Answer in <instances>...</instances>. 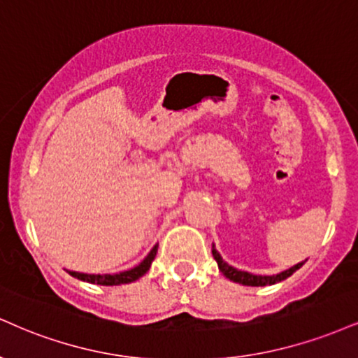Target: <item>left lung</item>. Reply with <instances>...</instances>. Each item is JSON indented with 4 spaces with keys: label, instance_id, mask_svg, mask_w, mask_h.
I'll return each mask as SVG.
<instances>
[{
    "label": "left lung",
    "instance_id": "obj_1",
    "mask_svg": "<svg viewBox=\"0 0 358 358\" xmlns=\"http://www.w3.org/2000/svg\"><path fill=\"white\" fill-rule=\"evenodd\" d=\"M212 253H213L215 260H217L218 268H220V272L225 275L227 278H230L231 282L242 283V285H247V287L273 285V283H278V282H282V280L290 277L292 273L296 272V270H299L300 266L303 265V262H302V264H296V265L292 266V268L285 270V272H280L277 275H253V273H248V272H242V270H236L235 266L228 265L227 262H223V258L220 257V253L217 252L215 245L212 247Z\"/></svg>",
    "mask_w": 358,
    "mask_h": 358
}]
</instances>
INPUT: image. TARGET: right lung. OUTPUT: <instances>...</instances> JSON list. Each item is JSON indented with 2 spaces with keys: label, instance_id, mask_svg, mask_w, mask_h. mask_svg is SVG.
<instances>
[{
  "label": "right lung",
  "instance_id": "right-lung-1",
  "mask_svg": "<svg viewBox=\"0 0 358 358\" xmlns=\"http://www.w3.org/2000/svg\"><path fill=\"white\" fill-rule=\"evenodd\" d=\"M157 250H158V245H155V247L152 248V252H150L148 255L145 257V260L141 262L140 265H136L135 268L127 270V272H120V273H115V275H110V273L92 275V273L71 272V270H66V272L70 273L71 277L83 280V282H88V283H96V285H123V283L135 282V280L143 277V275L148 272L150 266H152V262L155 260V257H157Z\"/></svg>",
  "mask_w": 358,
  "mask_h": 358
}]
</instances>
